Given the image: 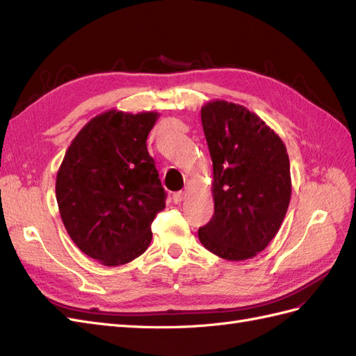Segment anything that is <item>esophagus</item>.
Masks as SVG:
<instances>
[{
  "label": "esophagus",
  "mask_w": 356,
  "mask_h": 356,
  "mask_svg": "<svg viewBox=\"0 0 356 356\" xmlns=\"http://www.w3.org/2000/svg\"><path fill=\"white\" fill-rule=\"evenodd\" d=\"M184 200H185V192L184 191H179V192H175V194H172V201H175L176 204H180V202Z\"/></svg>",
  "instance_id": "1"
}]
</instances>
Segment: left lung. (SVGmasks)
I'll return each instance as SVG.
<instances>
[{
    "label": "left lung",
    "instance_id": "obj_1",
    "mask_svg": "<svg viewBox=\"0 0 356 356\" xmlns=\"http://www.w3.org/2000/svg\"><path fill=\"white\" fill-rule=\"evenodd\" d=\"M201 122L213 161L215 213L198 229L201 245L228 261L264 250L291 200L286 147L259 116L228 101H210Z\"/></svg>",
    "mask_w": 356,
    "mask_h": 356
}]
</instances>
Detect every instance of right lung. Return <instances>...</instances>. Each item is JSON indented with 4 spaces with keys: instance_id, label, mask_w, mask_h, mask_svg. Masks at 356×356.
Here are the masks:
<instances>
[{
    "instance_id": "right-lung-1",
    "label": "right lung",
    "mask_w": 356,
    "mask_h": 356,
    "mask_svg": "<svg viewBox=\"0 0 356 356\" xmlns=\"http://www.w3.org/2000/svg\"><path fill=\"white\" fill-rule=\"evenodd\" d=\"M158 116L104 111L80 129L58 170L56 201L68 236L104 266L145 253L152 222L165 207L167 194L146 146Z\"/></svg>"
}]
</instances>
